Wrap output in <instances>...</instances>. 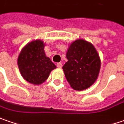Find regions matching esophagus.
Masks as SVG:
<instances>
[{
    "instance_id": "esophagus-1",
    "label": "esophagus",
    "mask_w": 124,
    "mask_h": 124,
    "mask_svg": "<svg viewBox=\"0 0 124 124\" xmlns=\"http://www.w3.org/2000/svg\"><path fill=\"white\" fill-rule=\"evenodd\" d=\"M57 66H58V68H59V69H61L62 67V63H60V62L58 63V64H57Z\"/></svg>"
}]
</instances>
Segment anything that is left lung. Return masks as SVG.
<instances>
[{"label":"left lung","instance_id":"1","mask_svg":"<svg viewBox=\"0 0 124 124\" xmlns=\"http://www.w3.org/2000/svg\"><path fill=\"white\" fill-rule=\"evenodd\" d=\"M62 69L70 87L83 91L91 86L98 78L101 67L100 55L91 42L78 39L69 45Z\"/></svg>","mask_w":124,"mask_h":124}]
</instances>
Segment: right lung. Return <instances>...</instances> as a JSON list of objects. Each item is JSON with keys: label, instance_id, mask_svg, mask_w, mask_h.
<instances>
[{"label": "right lung", "instance_id": "1", "mask_svg": "<svg viewBox=\"0 0 124 124\" xmlns=\"http://www.w3.org/2000/svg\"><path fill=\"white\" fill-rule=\"evenodd\" d=\"M45 44L42 40H35L22 49L18 58V66L22 77L29 83L40 85L48 79L56 66L46 55Z\"/></svg>", "mask_w": 124, "mask_h": 124}]
</instances>
